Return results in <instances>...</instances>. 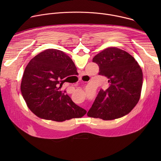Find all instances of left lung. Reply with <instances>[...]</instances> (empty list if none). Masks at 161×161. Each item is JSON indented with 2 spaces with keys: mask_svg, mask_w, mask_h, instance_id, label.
<instances>
[{
  "mask_svg": "<svg viewBox=\"0 0 161 161\" xmlns=\"http://www.w3.org/2000/svg\"><path fill=\"white\" fill-rule=\"evenodd\" d=\"M92 61L109 86L99 90L87 115L110 120L128 114L140 98L143 73L138 63L125 51L113 47L102 51Z\"/></svg>",
  "mask_w": 161,
  "mask_h": 161,
  "instance_id": "left-lung-1",
  "label": "left lung"
}]
</instances>
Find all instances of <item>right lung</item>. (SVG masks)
<instances>
[{
	"mask_svg": "<svg viewBox=\"0 0 161 161\" xmlns=\"http://www.w3.org/2000/svg\"><path fill=\"white\" fill-rule=\"evenodd\" d=\"M77 73L72 59L60 50L48 49L27 64L21 92L29 108L40 118L62 122L81 118L86 111L60 90L66 77Z\"/></svg>",
	"mask_w": 161,
	"mask_h": 161,
	"instance_id": "add662e5",
	"label": "right lung"
}]
</instances>
